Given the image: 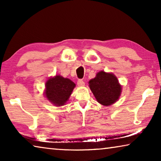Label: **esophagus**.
Returning <instances> with one entry per match:
<instances>
[{
  "label": "esophagus",
  "mask_w": 161,
  "mask_h": 161,
  "mask_svg": "<svg viewBox=\"0 0 161 161\" xmlns=\"http://www.w3.org/2000/svg\"><path fill=\"white\" fill-rule=\"evenodd\" d=\"M77 84L79 86H84V81L82 80H78L77 81Z\"/></svg>",
  "instance_id": "34e87169"
}]
</instances>
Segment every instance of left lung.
Returning a JSON list of instances; mask_svg holds the SVG:
<instances>
[{"label": "left lung", "instance_id": "left-lung-1", "mask_svg": "<svg viewBox=\"0 0 161 161\" xmlns=\"http://www.w3.org/2000/svg\"><path fill=\"white\" fill-rule=\"evenodd\" d=\"M89 83L97 102L103 106L115 103L121 94V86L117 78L111 73L101 71Z\"/></svg>", "mask_w": 161, "mask_h": 161}]
</instances>
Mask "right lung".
Here are the masks:
<instances>
[{"label": "right lung", "instance_id": "obj_1", "mask_svg": "<svg viewBox=\"0 0 161 161\" xmlns=\"http://www.w3.org/2000/svg\"><path fill=\"white\" fill-rule=\"evenodd\" d=\"M75 84L67 78L57 75L50 78L45 84V97L54 105H64L72 94Z\"/></svg>", "mask_w": 161, "mask_h": 161}]
</instances>
